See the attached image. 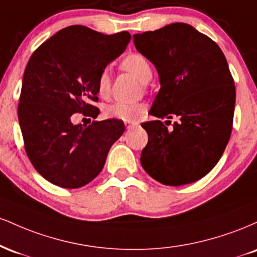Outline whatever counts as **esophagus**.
<instances>
[{"label":"esophagus","mask_w":257,"mask_h":257,"mask_svg":"<svg viewBox=\"0 0 257 257\" xmlns=\"http://www.w3.org/2000/svg\"><path fill=\"white\" fill-rule=\"evenodd\" d=\"M137 124H138L137 122H125V126H126V128H128V129L133 128V126L137 125Z\"/></svg>","instance_id":"obj_1"}]
</instances>
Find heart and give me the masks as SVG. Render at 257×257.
<instances>
[{
  "instance_id": "b5f03b06",
  "label": "heart",
  "mask_w": 257,
  "mask_h": 257,
  "mask_svg": "<svg viewBox=\"0 0 257 257\" xmlns=\"http://www.w3.org/2000/svg\"><path fill=\"white\" fill-rule=\"evenodd\" d=\"M120 67L126 72L132 73L137 77L141 83H147L152 77V67L149 60L144 55L139 53H131L120 61ZM111 81L108 72L104 70L99 75L96 81V90L102 98L110 94ZM144 112V106L140 104H128V102L117 101L108 105L105 108V114L111 118L124 120V122H133Z\"/></svg>"
}]
</instances>
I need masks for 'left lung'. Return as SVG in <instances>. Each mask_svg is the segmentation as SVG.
Here are the masks:
<instances>
[{
	"label": "left lung",
	"mask_w": 257,
	"mask_h": 257,
	"mask_svg": "<svg viewBox=\"0 0 257 257\" xmlns=\"http://www.w3.org/2000/svg\"><path fill=\"white\" fill-rule=\"evenodd\" d=\"M133 40L155 65L161 83L149 112L157 119L141 123L149 134L141 166L163 185L197 181L216 166L232 133L235 87L225 55L211 38L184 23ZM175 115L179 120L168 131L160 119Z\"/></svg>",
	"instance_id": "8db88e82"
}]
</instances>
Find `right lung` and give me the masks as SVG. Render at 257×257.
Instances as JSON below:
<instances>
[{"label": "right lung", "mask_w": 257, "mask_h": 257, "mask_svg": "<svg viewBox=\"0 0 257 257\" xmlns=\"http://www.w3.org/2000/svg\"><path fill=\"white\" fill-rule=\"evenodd\" d=\"M131 41L128 31L104 35L87 26L65 28L41 44L23 77L18 118L29 159L44 179L78 188L99 175L123 120L73 124L72 114L96 118V81Z\"/></svg>", "instance_id": "add662e5"}]
</instances>
